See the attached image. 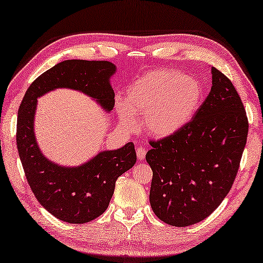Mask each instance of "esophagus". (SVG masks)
I'll return each instance as SVG.
<instances>
[{
  "label": "esophagus",
  "mask_w": 263,
  "mask_h": 263,
  "mask_svg": "<svg viewBox=\"0 0 263 263\" xmlns=\"http://www.w3.org/2000/svg\"><path fill=\"white\" fill-rule=\"evenodd\" d=\"M137 157L139 160H142L146 157V149L142 148V147H139L137 149Z\"/></svg>",
  "instance_id": "1"
}]
</instances>
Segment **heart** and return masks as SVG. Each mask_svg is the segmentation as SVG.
Masks as SVG:
<instances>
[{
	"instance_id": "1",
	"label": "heart",
	"mask_w": 263,
	"mask_h": 263,
	"mask_svg": "<svg viewBox=\"0 0 263 263\" xmlns=\"http://www.w3.org/2000/svg\"><path fill=\"white\" fill-rule=\"evenodd\" d=\"M204 97L200 80L180 71L160 70L139 78L127 88L125 103L116 105L120 121L125 127L141 125L149 136L167 138L175 135L198 113Z\"/></svg>"
}]
</instances>
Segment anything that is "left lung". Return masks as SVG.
I'll return each mask as SVG.
<instances>
[{
	"label": "left lung",
	"mask_w": 263,
	"mask_h": 263,
	"mask_svg": "<svg viewBox=\"0 0 263 263\" xmlns=\"http://www.w3.org/2000/svg\"><path fill=\"white\" fill-rule=\"evenodd\" d=\"M212 86L181 131L150 140V204L160 220L185 227L205 219L230 192L249 132L247 111L232 81L211 68Z\"/></svg>",
	"instance_id": "obj_1"
}]
</instances>
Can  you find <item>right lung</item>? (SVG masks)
Listing matches in <instances>:
<instances>
[{
	"instance_id": "right-lung-1",
	"label": "right lung",
	"mask_w": 263,
	"mask_h": 263,
	"mask_svg": "<svg viewBox=\"0 0 263 263\" xmlns=\"http://www.w3.org/2000/svg\"><path fill=\"white\" fill-rule=\"evenodd\" d=\"M115 70L108 61H63L31 83L18 110L16 147L28 184L49 214L70 224L91 221L107 209L116 180L136 164L135 144L102 152L78 167L52 163L44 157L33 132L37 98L57 88H70L95 98L109 111L115 104L109 83Z\"/></svg>"
}]
</instances>
